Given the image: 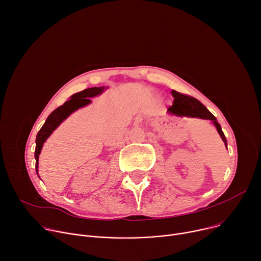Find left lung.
Segmentation results:
<instances>
[{
    "label": "left lung",
    "mask_w": 261,
    "mask_h": 261,
    "mask_svg": "<svg viewBox=\"0 0 261 261\" xmlns=\"http://www.w3.org/2000/svg\"><path fill=\"white\" fill-rule=\"evenodd\" d=\"M171 93H172L173 97H174V100H173V105L168 108L167 112L169 114L175 115V116L197 117V118H201V119L212 120V123L216 127L225 147L228 146L227 138H225L220 125L217 123L216 117L209 110H207L198 99H196L192 96L185 95L175 90H172Z\"/></svg>",
    "instance_id": "1"
}]
</instances>
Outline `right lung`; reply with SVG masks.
Instances as JSON below:
<instances>
[{"instance_id":"right-lung-1","label":"right lung","mask_w":261,"mask_h":261,"mask_svg":"<svg viewBox=\"0 0 261 261\" xmlns=\"http://www.w3.org/2000/svg\"><path fill=\"white\" fill-rule=\"evenodd\" d=\"M103 89H105V87H93V88H88L81 92H77L73 94L70 99L65 101L64 105L60 106L55 111H52L51 114L47 117L45 124L39 131L37 135V140H36V151H34V158H36L37 173H38V167H39V155L47 138L60 126V124L63 120H65L75 110L90 103L91 100L89 98L100 94L103 91Z\"/></svg>"}]
</instances>
